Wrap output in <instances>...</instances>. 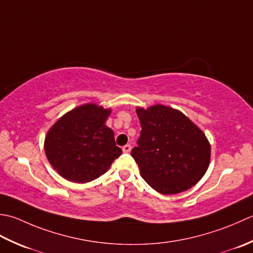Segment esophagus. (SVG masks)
<instances>
[{
  "mask_svg": "<svg viewBox=\"0 0 253 253\" xmlns=\"http://www.w3.org/2000/svg\"><path fill=\"white\" fill-rule=\"evenodd\" d=\"M131 145L130 144H126V145H125L122 147V151H123V153H130L131 152Z\"/></svg>",
  "mask_w": 253,
  "mask_h": 253,
  "instance_id": "1",
  "label": "esophagus"
}]
</instances>
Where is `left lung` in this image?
I'll use <instances>...</instances> for the list:
<instances>
[{"label": "left lung", "instance_id": "obj_1", "mask_svg": "<svg viewBox=\"0 0 253 253\" xmlns=\"http://www.w3.org/2000/svg\"><path fill=\"white\" fill-rule=\"evenodd\" d=\"M141 136L131 155L141 177L162 194L192 188L204 176L211 145L202 130L181 111L164 105L136 109Z\"/></svg>", "mask_w": 253, "mask_h": 253}]
</instances>
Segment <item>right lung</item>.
<instances>
[{
  "instance_id": "1",
  "label": "right lung",
  "mask_w": 253,
  "mask_h": 253,
  "mask_svg": "<svg viewBox=\"0 0 253 253\" xmlns=\"http://www.w3.org/2000/svg\"><path fill=\"white\" fill-rule=\"evenodd\" d=\"M111 109L96 104L76 107L50 127L44 152L60 176L72 182L86 183L100 177L122 149L115 133L106 126Z\"/></svg>"
}]
</instances>
